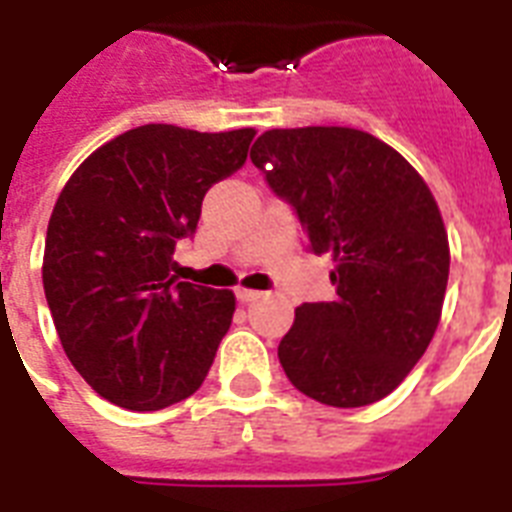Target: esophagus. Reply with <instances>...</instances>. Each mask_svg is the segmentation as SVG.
Returning a JSON list of instances; mask_svg holds the SVG:
<instances>
[{"mask_svg": "<svg viewBox=\"0 0 512 512\" xmlns=\"http://www.w3.org/2000/svg\"><path fill=\"white\" fill-rule=\"evenodd\" d=\"M257 297H263V292H257V289H244V287L236 289V300H239V303H255Z\"/></svg>", "mask_w": 512, "mask_h": 512, "instance_id": "34e87169", "label": "esophagus"}]
</instances>
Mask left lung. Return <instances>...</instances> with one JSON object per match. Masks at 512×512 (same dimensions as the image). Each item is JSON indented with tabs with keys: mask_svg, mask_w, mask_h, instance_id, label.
Masks as SVG:
<instances>
[{
	"mask_svg": "<svg viewBox=\"0 0 512 512\" xmlns=\"http://www.w3.org/2000/svg\"><path fill=\"white\" fill-rule=\"evenodd\" d=\"M252 164L329 255L332 303H303L279 342L300 393L353 409L401 385L436 335L449 239L433 193L404 156L350 127L268 130Z\"/></svg>",
	"mask_w": 512,
	"mask_h": 512,
	"instance_id": "8db88e82",
	"label": "left lung"
}]
</instances>
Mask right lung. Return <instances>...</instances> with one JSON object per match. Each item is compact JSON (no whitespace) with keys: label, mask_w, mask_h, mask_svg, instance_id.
I'll return each mask as SVG.
<instances>
[{"label":"right lung","mask_w":512,"mask_h":512,"mask_svg":"<svg viewBox=\"0 0 512 512\" xmlns=\"http://www.w3.org/2000/svg\"><path fill=\"white\" fill-rule=\"evenodd\" d=\"M255 130L143 124L87 156L52 209L44 297L68 361L111 404L156 412L201 388L236 297L177 281L175 244Z\"/></svg>","instance_id":"1"}]
</instances>
